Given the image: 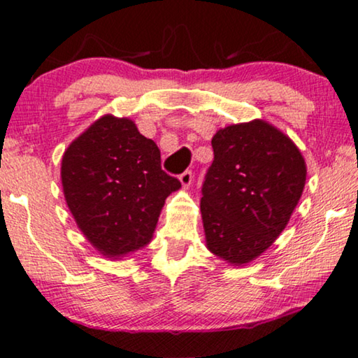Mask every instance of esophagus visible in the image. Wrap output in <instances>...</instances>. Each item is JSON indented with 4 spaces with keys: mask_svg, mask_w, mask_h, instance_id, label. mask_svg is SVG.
Wrapping results in <instances>:
<instances>
[{
    "mask_svg": "<svg viewBox=\"0 0 358 358\" xmlns=\"http://www.w3.org/2000/svg\"><path fill=\"white\" fill-rule=\"evenodd\" d=\"M179 180H180V184H182L184 189L190 187V184H192V171H184V173L179 176Z\"/></svg>",
    "mask_w": 358,
    "mask_h": 358,
    "instance_id": "34e87169",
    "label": "esophagus"
}]
</instances>
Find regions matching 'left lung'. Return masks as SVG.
I'll list each match as a JSON object with an SVG mask.
<instances>
[{"label": "left lung", "instance_id": "1", "mask_svg": "<svg viewBox=\"0 0 358 358\" xmlns=\"http://www.w3.org/2000/svg\"><path fill=\"white\" fill-rule=\"evenodd\" d=\"M200 212L207 248L243 266L272 246L290 220L306 180L305 159L285 134L264 120L218 130Z\"/></svg>", "mask_w": 358, "mask_h": 358}]
</instances>
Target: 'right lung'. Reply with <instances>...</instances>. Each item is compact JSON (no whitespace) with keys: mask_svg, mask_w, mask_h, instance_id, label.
Returning a JSON list of instances; mask_svg holds the SVG:
<instances>
[{"mask_svg":"<svg viewBox=\"0 0 358 358\" xmlns=\"http://www.w3.org/2000/svg\"><path fill=\"white\" fill-rule=\"evenodd\" d=\"M62 185L78 228L102 256L138 251L153 238L161 208L180 182L130 119L104 115L68 146Z\"/></svg>","mask_w":358,"mask_h":358,"instance_id":"right-lung-1","label":"right lung"}]
</instances>
